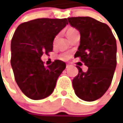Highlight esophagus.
I'll list each match as a JSON object with an SVG mask.
<instances>
[{
  "label": "esophagus",
  "instance_id": "34e87169",
  "mask_svg": "<svg viewBox=\"0 0 123 123\" xmlns=\"http://www.w3.org/2000/svg\"><path fill=\"white\" fill-rule=\"evenodd\" d=\"M70 67V64H66V68H69Z\"/></svg>",
  "mask_w": 123,
  "mask_h": 123
}]
</instances>
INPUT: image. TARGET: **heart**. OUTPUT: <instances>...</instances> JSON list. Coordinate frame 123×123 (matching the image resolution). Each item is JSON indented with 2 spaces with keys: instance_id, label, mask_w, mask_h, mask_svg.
<instances>
[{
  "instance_id": "1",
  "label": "heart",
  "mask_w": 123,
  "mask_h": 123,
  "mask_svg": "<svg viewBox=\"0 0 123 123\" xmlns=\"http://www.w3.org/2000/svg\"><path fill=\"white\" fill-rule=\"evenodd\" d=\"M77 30H75L74 29H73V28H70V29H68V30H67V31H66V34L68 35V34H69V33H73V32H74V31H76ZM69 57V55L66 54V55H63V58H64V59H67V58H68Z\"/></svg>"
}]
</instances>
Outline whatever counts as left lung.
Wrapping results in <instances>:
<instances>
[{
    "instance_id": "left-lung-1",
    "label": "left lung",
    "mask_w": 123,
    "mask_h": 123,
    "mask_svg": "<svg viewBox=\"0 0 123 123\" xmlns=\"http://www.w3.org/2000/svg\"><path fill=\"white\" fill-rule=\"evenodd\" d=\"M69 23L80 32V45L74 57L88 67L87 72L77 66L78 74L73 80L76 95L94 101L106 92L116 67V41L106 24L90 17H73Z\"/></svg>"
}]
</instances>
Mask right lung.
I'll return each mask as SVG.
<instances>
[{
  "label": "right lung",
  "mask_w": 123,
  "mask_h": 123,
  "mask_svg": "<svg viewBox=\"0 0 123 123\" xmlns=\"http://www.w3.org/2000/svg\"><path fill=\"white\" fill-rule=\"evenodd\" d=\"M66 18H38L18 26L11 42V65L18 86L26 97L40 100L53 92L66 63L45 66L41 57L53 50L55 36L68 25Z\"/></svg>",
  "instance_id": "obj_1"
}]
</instances>
